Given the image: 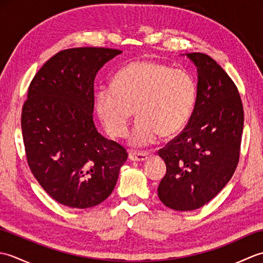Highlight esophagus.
<instances>
[{
	"instance_id": "1",
	"label": "esophagus",
	"mask_w": 263,
	"mask_h": 263,
	"mask_svg": "<svg viewBox=\"0 0 263 263\" xmlns=\"http://www.w3.org/2000/svg\"><path fill=\"white\" fill-rule=\"evenodd\" d=\"M150 157L148 153H137V152H130L128 153V159L132 161H144Z\"/></svg>"
}]
</instances>
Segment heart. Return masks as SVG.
<instances>
[{"instance_id":"1","label":"heart","mask_w":263,"mask_h":263,"mask_svg":"<svg viewBox=\"0 0 263 263\" xmlns=\"http://www.w3.org/2000/svg\"><path fill=\"white\" fill-rule=\"evenodd\" d=\"M195 97L197 87L186 72L143 60L125 65L114 74L110 87L99 89L96 110L108 135L122 138L136 109L138 121L128 142L140 148L158 135H178L192 115Z\"/></svg>"}]
</instances>
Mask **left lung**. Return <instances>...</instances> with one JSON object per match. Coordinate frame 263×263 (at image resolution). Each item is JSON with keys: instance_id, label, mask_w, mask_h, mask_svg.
<instances>
[{"instance_id": "left-lung-1", "label": "left lung", "mask_w": 263, "mask_h": 263, "mask_svg": "<svg viewBox=\"0 0 263 263\" xmlns=\"http://www.w3.org/2000/svg\"><path fill=\"white\" fill-rule=\"evenodd\" d=\"M186 58L197 66V99L186 127L160 149L166 174L157 190L161 202L178 211L201 208L230 182L244 124L237 88L221 66L202 53Z\"/></svg>"}]
</instances>
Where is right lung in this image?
I'll use <instances>...</instances> for the list:
<instances>
[{
  "label": "right lung",
  "instance_id": "obj_1",
  "mask_svg": "<svg viewBox=\"0 0 263 263\" xmlns=\"http://www.w3.org/2000/svg\"><path fill=\"white\" fill-rule=\"evenodd\" d=\"M120 49L61 51L42 66L28 89L21 128L28 165L41 186L70 208L102 203L116 185L125 149L93 123V81Z\"/></svg>",
  "mask_w": 263,
  "mask_h": 263
}]
</instances>
